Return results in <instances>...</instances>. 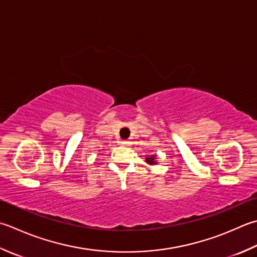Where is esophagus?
Segmentation results:
<instances>
[{
  "instance_id": "obj_1",
  "label": "esophagus",
  "mask_w": 257,
  "mask_h": 257,
  "mask_svg": "<svg viewBox=\"0 0 257 257\" xmlns=\"http://www.w3.org/2000/svg\"><path fill=\"white\" fill-rule=\"evenodd\" d=\"M120 144H121L122 146H130V144H132V143H130L129 140H121Z\"/></svg>"
}]
</instances>
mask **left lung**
<instances>
[{
    "instance_id": "left-lung-1",
    "label": "left lung",
    "mask_w": 257,
    "mask_h": 257,
    "mask_svg": "<svg viewBox=\"0 0 257 257\" xmlns=\"http://www.w3.org/2000/svg\"><path fill=\"white\" fill-rule=\"evenodd\" d=\"M146 162L149 163V164H156V162H155V155L152 156V157L146 158Z\"/></svg>"
}]
</instances>
